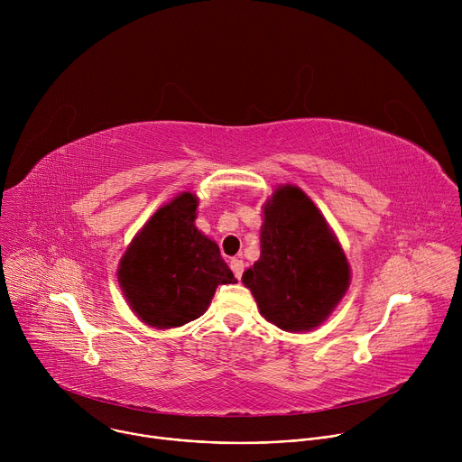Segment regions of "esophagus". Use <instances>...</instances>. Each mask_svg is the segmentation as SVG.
Here are the masks:
<instances>
[{
  "mask_svg": "<svg viewBox=\"0 0 462 462\" xmlns=\"http://www.w3.org/2000/svg\"><path fill=\"white\" fill-rule=\"evenodd\" d=\"M230 269H232V273H234V276H236L237 280H241L243 271H245V263H243V259H239V257H232V259H230Z\"/></svg>",
  "mask_w": 462,
  "mask_h": 462,
  "instance_id": "34e87169",
  "label": "esophagus"
}]
</instances>
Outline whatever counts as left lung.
<instances>
[{"mask_svg": "<svg viewBox=\"0 0 462 462\" xmlns=\"http://www.w3.org/2000/svg\"><path fill=\"white\" fill-rule=\"evenodd\" d=\"M261 255L243 273L259 312L283 331H310L344 298L347 257L309 197L280 186L263 207Z\"/></svg>", "mask_w": 462, "mask_h": 462, "instance_id": "1", "label": "left lung"}]
</instances>
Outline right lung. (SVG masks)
<instances>
[{
	"instance_id": "1",
	"label": "right lung",
	"mask_w": 462,
	"mask_h": 462,
	"mask_svg": "<svg viewBox=\"0 0 462 462\" xmlns=\"http://www.w3.org/2000/svg\"><path fill=\"white\" fill-rule=\"evenodd\" d=\"M197 197L184 191L161 207L131 241L118 265V283L144 323L180 327L199 318L216 289L237 283L216 241L193 225Z\"/></svg>"
}]
</instances>
